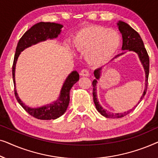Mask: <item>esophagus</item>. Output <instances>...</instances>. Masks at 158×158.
Instances as JSON below:
<instances>
[{
    "mask_svg": "<svg viewBox=\"0 0 158 158\" xmlns=\"http://www.w3.org/2000/svg\"><path fill=\"white\" fill-rule=\"evenodd\" d=\"M80 75H81V76H84V77L89 76V70H87V69H83V70L81 71Z\"/></svg>",
    "mask_w": 158,
    "mask_h": 158,
    "instance_id": "esophagus-1",
    "label": "esophagus"
}]
</instances>
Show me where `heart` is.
Segmentation results:
<instances>
[{
	"mask_svg": "<svg viewBox=\"0 0 158 158\" xmlns=\"http://www.w3.org/2000/svg\"><path fill=\"white\" fill-rule=\"evenodd\" d=\"M76 50L85 53L87 62L101 65L111 59L121 46L122 37L117 31L99 25H89L80 29L73 39Z\"/></svg>",
	"mask_w": 158,
	"mask_h": 158,
	"instance_id": "1",
	"label": "heart"
}]
</instances>
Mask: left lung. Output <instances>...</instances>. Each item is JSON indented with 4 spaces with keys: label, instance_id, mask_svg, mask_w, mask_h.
Segmentation results:
<instances>
[{
    "label": "left lung",
    "instance_id": "left-lung-1",
    "mask_svg": "<svg viewBox=\"0 0 158 158\" xmlns=\"http://www.w3.org/2000/svg\"><path fill=\"white\" fill-rule=\"evenodd\" d=\"M118 29L121 33L122 34L123 37V45H122V49L123 50H126V49H129V51H134L136 53L138 54L139 55V59L141 60L142 64L144 68V71H145L146 74V86L144 91L141 97V100L144 98L145 96L147 89H148V76H149V70H150V59H149V55L147 52L145 47H144L143 41L140 37L139 34L135 31V29H132L130 26L127 24V23L123 22V21H119L118 23ZM101 68L97 69L94 71V75L96 77V79L93 81V96H94V101L95 105H96V109L101 115L106 116L108 118H121L123 116L127 115V114L130 113L133 109L129 110V111L124 112L122 114H111L105 109H103L101 106L99 104L98 99L96 97V83L97 80L99 79L100 77V73H101ZM135 106V107H136Z\"/></svg>",
    "mask_w": 158,
    "mask_h": 158
}]
</instances>
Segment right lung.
<instances>
[{
	"label": "right lung",
	"instance_id": "right-lung-1",
	"mask_svg": "<svg viewBox=\"0 0 158 158\" xmlns=\"http://www.w3.org/2000/svg\"><path fill=\"white\" fill-rule=\"evenodd\" d=\"M62 25L59 23H51V22H40L24 33L19 40L18 44L16 49V53L14 55V63L12 66V75L13 81L14 84V94L16 98L23 109L29 114L33 117L42 120H51L55 119L61 116L66 111L70 102V91L73 85L78 81L79 74L77 71H73L68 77L64 82L61 90V94L57 101L52 104L47 105L45 106L38 108V109H31L26 106L19 99L18 94L16 90L15 86V68L18 57L20 55L21 52L27 47L35 44L36 43L46 40L47 39L56 38L59 35L61 31Z\"/></svg>",
	"mask_w": 158,
	"mask_h": 158
}]
</instances>
